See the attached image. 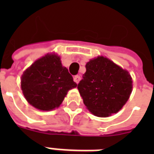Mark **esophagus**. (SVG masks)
Segmentation results:
<instances>
[{
    "mask_svg": "<svg viewBox=\"0 0 154 154\" xmlns=\"http://www.w3.org/2000/svg\"><path fill=\"white\" fill-rule=\"evenodd\" d=\"M73 80H74V82H76L77 84H78L80 81H81V77H80L79 75H76V76L73 77Z\"/></svg>",
    "mask_w": 154,
    "mask_h": 154,
    "instance_id": "1",
    "label": "esophagus"
}]
</instances>
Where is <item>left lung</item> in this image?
Returning <instances> with one entry per match:
<instances>
[{
  "label": "left lung",
  "mask_w": 154,
  "mask_h": 154,
  "mask_svg": "<svg viewBox=\"0 0 154 154\" xmlns=\"http://www.w3.org/2000/svg\"><path fill=\"white\" fill-rule=\"evenodd\" d=\"M85 69L77 89L87 109L100 117L118 112L132 93L129 72L104 57L90 60Z\"/></svg>",
  "instance_id": "left-lung-1"
}]
</instances>
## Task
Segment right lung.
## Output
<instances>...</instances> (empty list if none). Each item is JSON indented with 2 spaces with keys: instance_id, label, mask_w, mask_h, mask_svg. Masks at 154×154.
I'll list each match as a JSON object with an SVG mask.
<instances>
[{
  "instance_id": "obj_1",
  "label": "right lung",
  "mask_w": 154,
  "mask_h": 154,
  "mask_svg": "<svg viewBox=\"0 0 154 154\" xmlns=\"http://www.w3.org/2000/svg\"><path fill=\"white\" fill-rule=\"evenodd\" d=\"M77 85L56 54H47L36 60L24 72L20 82L28 102L43 111L59 107L68 91Z\"/></svg>"
}]
</instances>
